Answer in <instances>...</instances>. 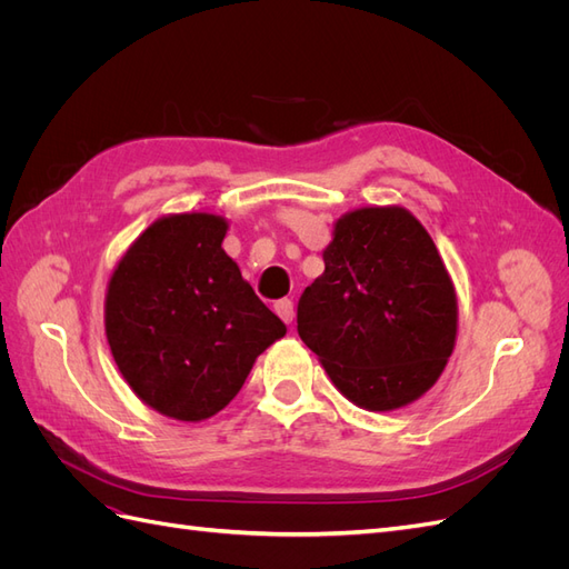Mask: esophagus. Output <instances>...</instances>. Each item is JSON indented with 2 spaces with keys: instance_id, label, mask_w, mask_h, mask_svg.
Instances as JSON below:
<instances>
[{
  "instance_id": "1",
  "label": "esophagus",
  "mask_w": 569,
  "mask_h": 569,
  "mask_svg": "<svg viewBox=\"0 0 569 569\" xmlns=\"http://www.w3.org/2000/svg\"><path fill=\"white\" fill-rule=\"evenodd\" d=\"M274 313H278L284 322H291V320H295V301H291V299L274 301Z\"/></svg>"
}]
</instances>
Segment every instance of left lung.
Here are the masks:
<instances>
[{"instance_id": "1", "label": "left lung", "mask_w": 569, "mask_h": 569, "mask_svg": "<svg viewBox=\"0 0 569 569\" xmlns=\"http://www.w3.org/2000/svg\"><path fill=\"white\" fill-rule=\"evenodd\" d=\"M325 272L303 289L297 330L347 399L396 410L432 389L456 347L458 299L422 222L366 206L335 222Z\"/></svg>"}]
</instances>
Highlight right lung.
<instances>
[{
    "mask_svg": "<svg viewBox=\"0 0 569 569\" xmlns=\"http://www.w3.org/2000/svg\"><path fill=\"white\" fill-rule=\"evenodd\" d=\"M228 220L170 213L120 256L104 327L123 380L161 416L201 422L242 389L256 358L287 335L222 249Z\"/></svg>",
    "mask_w": 569,
    "mask_h": 569,
    "instance_id": "obj_1",
    "label": "right lung"
}]
</instances>
